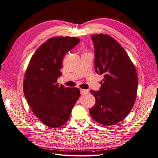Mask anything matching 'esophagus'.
Returning <instances> with one entry per match:
<instances>
[{
	"mask_svg": "<svg viewBox=\"0 0 158 158\" xmlns=\"http://www.w3.org/2000/svg\"><path fill=\"white\" fill-rule=\"evenodd\" d=\"M88 92H89V91L88 89H80V94H81V95H85V94H87Z\"/></svg>",
	"mask_w": 158,
	"mask_h": 158,
	"instance_id": "esophagus-1",
	"label": "esophagus"
}]
</instances>
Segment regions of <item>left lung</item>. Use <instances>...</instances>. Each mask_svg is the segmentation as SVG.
Returning a JSON list of instances; mask_svg holds the SVG:
<instances>
[{
    "mask_svg": "<svg viewBox=\"0 0 158 158\" xmlns=\"http://www.w3.org/2000/svg\"><path fill=\"white\" fill-rule=\"evenodd\" d=\"M95 70L104 74L99 91L90 90L95 104L89 113L94 121L111 126L125 118L135 104L138 76L135 66L123 47L106 34L92 35Z\"/></svg>",
    "mask_w": 158,
    "mask_h": 158,
    "instance_id": "1",
    "label": "left lung"
}]
</instances>
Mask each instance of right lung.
<instances>
[{"label": "right lung", "instance_id": "obj_1", "mask_svg": "<svg viewBox=\"0 0 158 158\" xmlns=\"http://www.w3.org/2000/svg\"><path fill=\"white\" fill-rule=\"evenodd\" d=\"M80 42L76 37H55L44 43L32 56L23 80V93L33 114L52 128L69 121L80 97L77 88L57 83L66 52Z\"/></svg>", "mask_w": 158, "mask_h": 158}]
</instances>
